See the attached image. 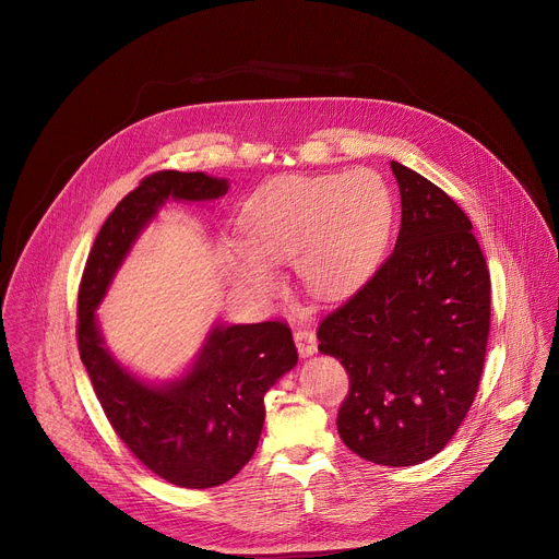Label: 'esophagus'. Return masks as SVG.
<instances>
[{"label":"esophagus","instance_id":"34e87169","mask_svg":"<svg viewBox=\"0 0 559 559\" xmlns=\"http://www.w3.org/2000/svg\"><path fill=\"white\" fill-rule=\"evenodd\" d=\"M294 341H296V349L300 354V358H309L318 352V341H316V334L309 332V330H298L294 334Z\"/></svg>","mask_w":559,"mask_h":559}]
</instances>
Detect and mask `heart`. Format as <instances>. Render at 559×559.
<instances>
[{"mask_svg": "<svg viewBox=\"0 0 559 559\" xmlns=\"http://www.w3.org/2000/svg\"><path fill=\"white\" fill-rule=\"evenodd\" d=\"M243 241L223 243L231 270L252 292L276 287L274 265L300 254V276L323 296L360 285L389 246L393 203L371 170L281 177L243 205Z\"/></svg>", "mask_w": 559, "mask_h": 559, "instance_id": "b5f03b06", "label": "heart"}]
</instances>
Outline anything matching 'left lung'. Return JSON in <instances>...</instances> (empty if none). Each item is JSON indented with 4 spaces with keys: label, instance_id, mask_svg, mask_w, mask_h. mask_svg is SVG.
I'll use <instances>...</instances> for the list:
<instances>
[{
    "label": "left lung",
    "instance_id": "8db88e82",
    "mask_svg": "<svg viewBox=\"0 0 559 559\" xmlns=\"http://www.w3.org/2000/svg\"><path fill=\"white\" fill-rule=\"evenodd\" d=\"M403 221L391 257L318 328V352L349 373L338 433L360 457L412 466L440 453L480 382L491 278L468 216L391 162Z\"/></svg>",
    "mask_w": 559,
    "mask_h": 559
}]
</instances>
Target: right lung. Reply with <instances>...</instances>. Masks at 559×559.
Here are the masks:
<instances>
[{
	"instance_id": "obj_1",
	"label": "right lung",
	"mask_w": 559,
	"mask_h": 559,
	"mask_svg": "<svg viewBox=\"0 0 559 559\" xmlns=\"http://www.w3.org/2000/svg\"><path fill=\"white\" fill-rule=\"evenodd\" d=\"M227 190V179L205 173L150 175L102 225L79 285V356L112 429L152 473L186 489L218 487L250 462L265 423L263 397L298 362L292 332L278 321H218L183 373L152 382L112 356L97 309L158 210L168 201H216Z\"/></svg>"
}]
</instances>
